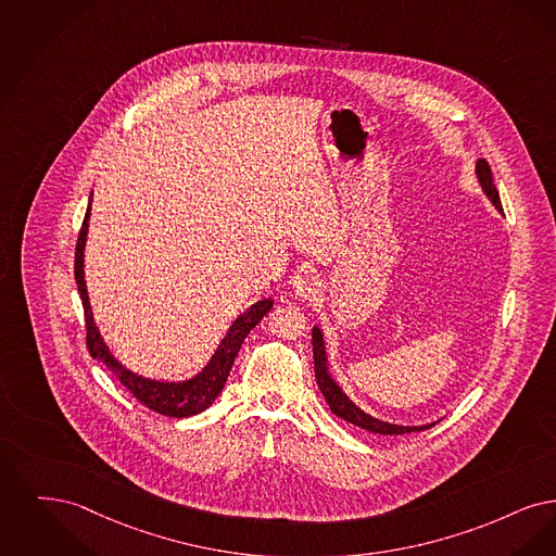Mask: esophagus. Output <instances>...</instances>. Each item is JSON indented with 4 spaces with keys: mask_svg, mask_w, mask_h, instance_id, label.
<instances>
[{
    "mask_svg": "<svg viewBox=\"0 0 556 556\" xmlns=\"http://www.w3.org/2000/svg\"><path fill=\"white\" fill-rule=\"evenodd\" d=\"M317 290H319V282H317L314 274H303L294 280V292L301 299H312L317 294Z\"/></svg>",
    "mask_w": 556,
    "mask_h": 556,
    "instance_id": "obj_1",
    "label": "esophagus"
}]
</instances>
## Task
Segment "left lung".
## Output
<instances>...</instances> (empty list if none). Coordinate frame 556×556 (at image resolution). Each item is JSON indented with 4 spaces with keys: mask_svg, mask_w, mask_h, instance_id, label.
<instances>
[{
    "mask_svg": "<svg viewBox=\"0 0 556 556\" xmlns=\"http://www.w3.org/2000/svg\"><path fill=\"white\" fill-rule=\"evenodd\" d=\"M478 180L482 185L483 193L488 194V199L494 203V207L498 212H503V205H501V197L498 191L494 187V180H492V169L488 166L485 160H478ZM314 337V365H315V380H317V387L321 390L326 403L330 405V409L334 415H339L340 419L353 424V426H359L363 430L371 432V434H384V435H401L410 434V432H421V430H428L432 428L434 424L430 426H394V424H388V421H380L367 413H363L342 390L339 384L330 378L328 374V367H326V351H324V337L319 332V328H314L312 332Z\"/></svg>",
    "mask_w": 556,
    "mask_h": 556,
    "instance_id": "8db88e82",
    "label": "left lung"
}]
</instances>
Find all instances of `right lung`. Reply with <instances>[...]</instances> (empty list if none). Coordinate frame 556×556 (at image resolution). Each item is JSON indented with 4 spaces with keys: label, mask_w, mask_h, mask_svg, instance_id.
I'll use <instances>...</instances> for the list:
<instances>
[{
    "label": "right lung",
    "mask_w": 556,
    "mask_h": 556,
    "mask_svg": "<svg viewBox=\"0 0 556 556\" xmlns=\"http://www.w3.org/2000/svg\"><path fill=\"white\" fill-rule=\"evenodd\" d=\"M89 212H91V203L87 207V214L83 219L80 232H78V241H76V253H74V278H76V287L78 294L83 301V309H85V324H87V349L91 353V357L97 362L105 363V367L110 371L116 374V378L121 380L126 390H130V394L143 403L155 413L168 415V417H189L197 415L201 410L207 409L217 394L222 392V388L228 380V374L232 369V363L237 359L239 351H241L242 340L247 339V334L264 319V315L271 309L274 301L264 299L260 303H255L247 314H242L232 328L228 330V334L219 342L216 355L212 357V362L203 367V371L199 376H194L193 380L187 382H155V380H147L132 371H128L124 365L114 359V355L108 351L105 342L97 332L96 321H93V312L89 305V294L85 287V271H83V253H85V241H87V228H89Z\"/></svg>",
    "instance_id": "obj_1"
}]
</instances>
